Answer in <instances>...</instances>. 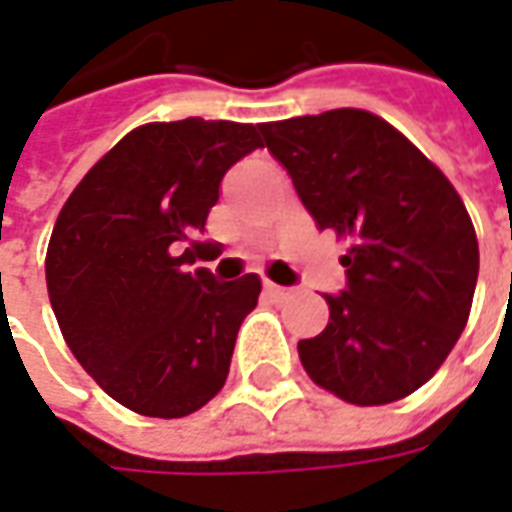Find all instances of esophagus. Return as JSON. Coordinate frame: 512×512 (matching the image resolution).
Wrapping results in <instances>:
<instances>
[{
  "instance_id": "1",
  "label": "esophagus",
  "mask_w": 512,
  "mask_h": 512,
  "mask_svg": "<svg viewBox=\"0 0 512 512\" xmlns=\"http://www.w3.org/2000/svg\"><path fill=\"white\" fill-rule=\"evenodd\" d=\"M263 288H266V293L271 296V299H277V301L288 299V296H290V288H282V285H274V282H266Z\"/></svg>"
}]
</instances>
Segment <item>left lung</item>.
<instances>
[{
	"label": "left lung",
	"mask_w": 512,
	"mask_h": 512,
	"mask_svg": "<svg viewBox=\"0 0 512 512\" xmlns=\"http://www.w3.org/2000/svg\"><path fill=\"white\" fill-rule=\"evenodd\" d=\"M318 230L351 241L329 326L299 340L307 376L354 406L425 384L472 310L480 249L458 191L406 136L362 109L263 123Z\"/></svg>",
	"instance_id": "8db88e82"
}]
</instances>
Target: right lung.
<instances>
[{"instance_id":"right-lung-1","label":"right lung","mask_w":512,"mask_h":512,"mask_svg":"<svg viewBox=\"0 0 512 512\" xmlns=\"http://www.w3.org/2000/svg\"><path fill=\"white\" fill-rule=\"evenodd\" d=\"M260 126L186 117L134 128L62 205L46 285L62 337L106 395L145 417L178 419L227 381L260 277L189 271L235 161Z\"/></svg>"}]
</instances>
